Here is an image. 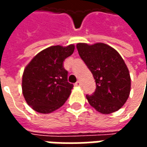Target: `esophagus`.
Instances as JSON below:
<instances>
[{"instance_id":"obj_1","label":"esophagus","mask_w":147,"mask_h":147,"mask_svg":"<svg viewBox=\"0 0 147 147\" xmlns=\"http://www.w3.org/2000/svg\"><path fill=\"white\" fill-rule=\"evenodd\" d=\"M75 85H76V86H82V83H81V82H80V81H77Z\"/></svg>"}]
</instances>
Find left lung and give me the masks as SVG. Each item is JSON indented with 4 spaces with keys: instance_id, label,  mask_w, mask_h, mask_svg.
Instances as JSON below:
<instances>
[{
    "instance_id": "8db88e82",
    "label": "left lung",
    "mask_w": 147,
    "mask_h": 147,
    "mask_svg": "<svg viewBox=\"0 0 147 147\" xmlns=\"http://www.w3.org/2000/svg\"><path fill=\"white\" fill-rule=\"evenodd\" d=\"M80 57L93 74L96 90L86 97L90 105L102 114L119 110L128 98L131 77L119 53L104 43H78Z\"/></svg>"
}]
</instances>
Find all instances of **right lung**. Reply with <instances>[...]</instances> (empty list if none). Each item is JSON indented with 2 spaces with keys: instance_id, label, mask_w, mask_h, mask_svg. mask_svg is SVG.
<instances>
[{
  "instance_id": "right-lung-1",
  "label": "right lung",
  "mask_w": 147,
  "mask_h": 147,
  "mask_svg": "<svg viewBox=\"0 0 147 147\" xmlns=\"http://www.w3.org/2000/svg\"><path fill=\"white\" fill-rule=\"evenodd\" d=\"M75 45H53L42 50L24 69L23 94L29 106L40 113H50L64 105L73 84L67 82L64 61L73 53Z\"/></svg>"
}]
</instances>
